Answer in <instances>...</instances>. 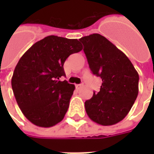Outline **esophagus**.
Returning <instances> with one entry per match:
<instances>
[{
	"label": "esophagus",
	"mask_w": 154,
	"mask_h": 154,
	"mask_svg": "<svg viewBox=\"0 0 154 154\" xmlns=\"http://www.w3.org/2000/svg\"><path fill=\"white\" fill-rule=\"evenodd\" d=\"M82 87H83V84H77V85H76L77 89H81Z\"/></svg>",
	"instance_id": "obj_1"
}]
</instances>
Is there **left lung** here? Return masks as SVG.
Returning <instances> with one entry per match:
<instances>
[{"instance_id": "obj_1", "label": "left lung", "mask_w": 154, "mask_h": 154, "mask_svg": "<svg viewBox=\"0 0 154 154\" xmlns=\"http://www.w3.org/2000/svg\"><path fill=\"white\" fill-rule=\"evenodd\" d=\"M91 72L102 80L100 91L86 100L91 120L101 125L121 121L132 108L139 93V74L125 54L99 34L79 39Z\"/></svg>"}]
</instances>
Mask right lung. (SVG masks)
Here are the masks:
<instances>
[{
  "instance_id": "obj_1",
  "label": "right lung",
  "mask_w": 154,
  "mask_h": 154,
  "mask_svg": "<svg viewBox=\"0 0 154 154\" xmlns=\"http://www.w3.org/2000/svg\"><path fill=\"white\" fill-rule=\"evenodd\" d=\"M82 46L76 38L47 36L33 44L20 57L11 78L20 109L39 127H52L63 120L75 86L60 81L63 64Z\"/></svg>"
}]
</instances>
